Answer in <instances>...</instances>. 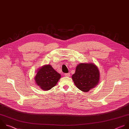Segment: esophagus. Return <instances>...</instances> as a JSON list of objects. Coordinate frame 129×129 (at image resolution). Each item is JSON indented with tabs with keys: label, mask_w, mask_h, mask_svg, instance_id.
<instances>
[{
	"label": "esophagus",
	"mask_w": 129,
	"mask_h": 129,
	"mask_svg": "<svg viewBox=\"0 0 129 129\" xmlns=\"http://www.w3.org/2000/svg\"><path fill=\"white\" fill-rule=\"evenodd\" d=\"M64 75L65 76H67V77H69L70 75V74L69 73H65L64 74Z\"/></svg>",
	"instance_id": "obj_1"
}]
</instances>
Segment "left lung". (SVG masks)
<instances>
[{
	"label": "left lung",
	"instance_id": "1",
	"mask_svg": "<svg viewBox=\"0 0 129 129\" xmlns=\"http://www.w3.org/2000/svg\"><path fill=\"white\" fill-rule=\"evenodd\" d=\"M72 79L76 87L83 92H88L99 82L100 72L94 63H79L76 67Z\"/></svg>",
	"mask_w": 129,
	"mask_h": 129
}]
</instances>
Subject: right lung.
<instances>
[{
  "instance_id": "right-lung-1",
  "label": "right lung",
  "mask_w": 129,
  "mask_h": 129,
  "mask_svg": "<svg viewBox=\"0 0 129 129\" xmlns=\"http://www.w3.org/2000/svg\"><path fill=\"white\" fill-rule=\"evenodd\" d=\"M61 77V74L49 64L41 66L37 70L34 79L42 90L48 91L55 86Z\"/></svg>"
}]
</instances>
